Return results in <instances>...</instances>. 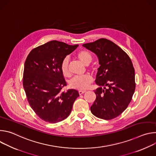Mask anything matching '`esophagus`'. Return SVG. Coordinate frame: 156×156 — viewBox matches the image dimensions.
<instances>
[{"instance_id": "esophagus-1", "label": "esophagus", "mask_w": 156, "mask_h": 156, "mask_svg": "<svg viewBox=\"0 0 156 156\" xmlns=\"http://www.w3.org/2000/svg\"><path fill=\"white\" fill-rule=\"evenodd\" d=\"M78 93H79L80 95H81V94H84V93H86V91L85 90H80V91H78Z\"/></svg>"}]
</instances>
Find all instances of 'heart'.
<instances>
[{"mask_svg":"<svg viewBox=\"0 0 156 156\" xmlns=\"http://www.w3.org/2000/svg\"><path fill=\"white\" fill-rule=\"evenodd\" d=\"M78 58L84 65H88L92 59V54L86 50L80 51L76 54ZM60 69L62 74L65 76L69 75V58L65 57L62 60L60 65ZM93 81V78L90 75H84L79 76H74L70 81L71 87L78 90H84L87 89Z\"/></svg>","mask_w":156,"mask_h":156,"instance_id":"obj_1","label":"heart"}]
</instances>
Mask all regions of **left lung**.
Listing matches in <instances>:
<instances>
[{"label": "left lung", "mask_w": 156, "mask_h": 156, "mask_svg": "<svg viewBox=\"0 0 156 156\" xmlns=\"http://www.w3.org/2000/svg\"><path fill=\"white\" fill-rule=\"evenodd\" d=\"M83 46L96 54L101 65L96 80L100 87L94 91L96 99L91 107V112L99 119H113L127 108L135 93L132 62L125 51L107 39L84 44Z\"/></svg>", "instance_id": "obj_1"}]
</instances>
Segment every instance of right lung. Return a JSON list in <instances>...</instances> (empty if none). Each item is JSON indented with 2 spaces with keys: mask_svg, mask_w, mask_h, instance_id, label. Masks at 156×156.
I'll use <instances>...</instances> for the list:
<instances>
[{
  "mask_svg": "<svg viewBox=\"0 0 156 156\" xmlns=\"http://www.w3.org/2000/svg\"><path fill=\"white\" fill-rule=\"evenodd\" d=\"M78 46L51 41L33 49L26 59L23 85L27 100L36 114L46 122L65 119L79 96L73 89L62 91L66 83L60 69L63 58Z\"/></svg>",
  "mask_w": 156,
  "mask_h": 156,
  "instance_id": "add662e5",
  "label": "right lung"
}]
</instances>
